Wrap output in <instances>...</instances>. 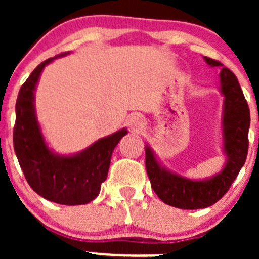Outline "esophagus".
Returning <instances> with one entry per match:
<instances>
[{
    "mask_svg": "<svg viewBox=\"0 0 259 259\" xmlns=\"http://www.w3.org/2000/svg\"><path fill=\"white\" fill-rule=\"evenodd\" d=\"M127 125L134 132H139L145 126V119L139 114H134L127 119Z\"/></svg>",
    "mask_w": 259,
    "mask_h": 259,
    "instance_id": "obj_1",
    "label": "esophagus"
}]
</instances>
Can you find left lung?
I'll list each match as a JSON object with an SVG mask.
<instances>
[{
    "label": "left lung",
    "mask_w": 259,
    "mask_h": 259,
    "mask_svg": "<svg viewBox=\"0 0 259 259\" xmlns=\"http://www.w3.org/2000/svg\"><path fill=\"white\" fill-rule=\"evenodd\" d=\"M210 67L221 62L204 56ZM219 91L223 96L222 151L226 163L218 173L203 179L180 176L163 165L155 151L145 144V166L151 188L165 204L180 209H203L215 204L231 188L244 165L248 153L250 114L236 75L227 67L219 72Z\"/></svg>",
    "instance_id": "1"
}]
</instances>
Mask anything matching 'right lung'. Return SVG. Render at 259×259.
Here are the masks:
<instances>
[{"instance_id":"add662e5","label":"right lung","mask_w":259,"mask_h":259,"mask_svg":"<svg viewBox=\"0 0 259 259\" xmlns=\"http://www.w3.org/2000/svg\"><path fill=\"white\" fill-rule=\"evenodd\" d=\"M41 62L20 89L16 101L14 148L30 187L50 202L64 205L88 204L100 193L105 182L115 146L126 127L100 138L74 154H59L49 146L36 114L35 93L45 66L57 57Z\"/></svg>"}]
</instances>
